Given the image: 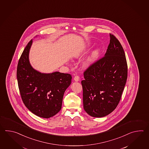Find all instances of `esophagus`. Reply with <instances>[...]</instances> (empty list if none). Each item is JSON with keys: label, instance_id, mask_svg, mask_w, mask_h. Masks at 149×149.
I'll return each instance as SVG.
<instances>
[{"label": "esophagus", "instance_id": "34e87169", "mask_svg": "<svg viewBox=\"0 0 149 149\" xmlns=\"http://www.w3.org/2000/svg\"><path fill=\"white\" fill-rule=\"evenodd\" d=\"M74 80L75 81H79L80 80V77L78 76H76L74 77Z\"/></svg>", "mask_w": 149, "mask_h": 149}]
</instances>
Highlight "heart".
Here are the masks:
<instances>
[{
    "mask_svg": "<svg viewBox=\"0 0 149 149\" xmlns=\"http://www.w3.org/2000/svg\"><path fill=\"white\" fill-rule=\"evenodd\" d=\"M90 47V45H86L85 48L81 50V51H79L78 52H77L76 54V58H79L80 57L82 56L85 50H87L88 49V48ZM100 54V49H96L92 52L91 55L88 57V58L83 63V67L86 68H87L89 67H91L93 64L95 62L96 60H97V58H98V55Z\"/></svg>",
    "mask_w": 149,
    "mask_h": 149,
    "instance_id": "1",
    "label": "heart"
}]
</instances>
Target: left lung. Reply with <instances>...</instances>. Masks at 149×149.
<instances>
[{"label":"left lung","mask_w":149,"mask_h":149,"mask_svg":"<svg viewBox=\"0 0 149 149\" xmlns=\"http://www.w3.org/2000/svg\"><path fill=\"white\" fill-rule=\"evenodd\" d=\"M110 37L104 56L84 71L81 81L84 109L93 117H103L114 110L127 79L124 49L114 36L110 33Z\"/></svg>","instance_id":"left-lung-1"}]
</instances>
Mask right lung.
Here are the masks:
<instances>
[{
  "instance_id": "obj_1",
  "label": "right lung",
  "mask_w": 149,
  "mask_h": 149,
  "mask_svg": "<svg viewBox=\"0 0 149 149\" xmlns=\"http://www.w3.org/2000/svg\"><path fill=\"white\" fill-rule=\"evenodd\" d=\"M32 44L29 41L19 58L17 79L19 93L25 107L38 117L49 118L60 111L64 92L71 83L68 73H43L34 69L29 54Z\"/></svg>"
}]
</instances>
